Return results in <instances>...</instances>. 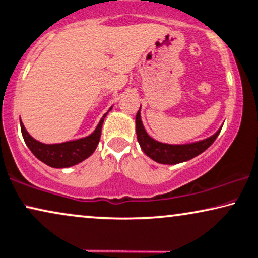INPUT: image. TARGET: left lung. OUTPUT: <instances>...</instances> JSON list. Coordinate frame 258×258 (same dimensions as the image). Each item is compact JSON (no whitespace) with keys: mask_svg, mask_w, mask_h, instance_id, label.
I'll return each instance as SVG.
<instances>
[{"mask_svg":"<svg viewBox=\"0 0 258 258\" xmlns=\"http://www.w3.org/2000/svg\"><path fill=\"white\" fill-rule=\"evenodd\" d=\"M221 128L214 133L210 138L200 140V142L191 143V144L183 145H171L159 143L157 140L151 138L146 133L144 126H143L142 119H140V108L136 115V132L137 139H138L142 150L145 155L155 162L161 163V164H177V163L189 161V159L197 157L210 148L213 144L214 140L219 136Z\"/></svg>","mask_w":258,"mask_h":258,"instance_id":"1","label":"left lung"}]
</instances>
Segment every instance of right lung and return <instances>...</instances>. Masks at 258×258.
I'll return each mask as SVG.
<instances>
[{
	"label": "right lung",
	"mask_w": 258,
	"mask_h": 258,
	"mask_svg": "<svg viewBox=\"0 0 258 258\" xmlns=\"http://www.w3.org/2000/svg\"><path fill=\"white\" fill-rule=\"evenodd\" d=\"M108 112L100 120L95 131L91 133L90 136L86 137V138L60 143V144H44V143L38 142L33 137L29 136V133L26 131L24 123L20 120L22 137H24L26 145L28 146L32 153L38 159H40L41 162H44L45 164L50 165L52 168L73 167V165L84 161L95 151L96 146L100 142L103 120H105Z\"/></svg>",
	"instance_id": "right-lung-1"
}]
</instances>
